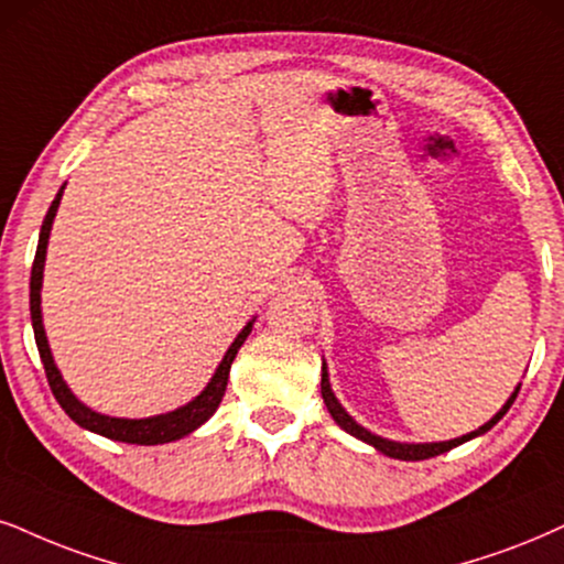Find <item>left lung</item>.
Returning <instances> with one entry per match:
<instances>
[{
  "label": "left lung",
  "mask_w": 564,
  "mask_h": 564,
  "mask_svg": "<svg viewBox=\"0 0 564 564\" xmlns=\"http://www.w3.org/2000/svg\"><path fill=\"white\" fill-rule=\"evenodd\" d=\"M518 392H520V387H516V392L510 394V400L505 402L502 410H499V413L495 415V419L486 421L484 426H478L476 431H470V434L457 436V440H449V442L405 444V442H392V440H384V436L371 434V431L364 429V426H360V423L352 421L350 415H347V410L337 402L335 392H332V387H329V373H326V364L322 366V398H324V405H326V410H329V413H332V419L337 421V426H339V429H345L347 434L356 436V440L366 442V444H371V447H377L379 452H384L387 457H394V460H429V457H436V455H442V452H449L452 447H457V444H463V442L474 440V436H481V434H486V431H489L491 426H495V423H497L499 419H502V415L507 413V410H510V405H512V402H516V398H518Z\"/></svg>",
  "instance_id": "left-lung-1"
}]
</instances>
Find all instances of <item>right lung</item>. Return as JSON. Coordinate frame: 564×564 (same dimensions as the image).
<instances>
[{"instance_id": "1", "label": "right lung", "mask_w": 564, "mask_h": 564, "mask_svg": "<svg viewBox=\"0 0 564 564\" xmlns=\"http://www.w3.org/2000/svg\"><path fill=\"white\" fill-rule=\"evenodd\" d=\"M62 191H65V185L59 187L57 198L52 200V206H48V212L44 217V225H41L36 259H33V269H31V322H33V335H36L41 364H44L48 387H52V394L57 398L62 410H65L69 419L78 423V426L94 431V434L107 436V440L128 442V444H164V442L183 440V436L191 434V431H196L200 423H206L214 413H217L219 402H221V398H225L229 366H232L240 345L246 343L250 329H253V322H248L246 326H242L240 335L235 337L232 345H229V350L225 352V358H221L217 373H214L212 381H208L204 392H200L196 400L187 402V405L172 410V413L154 415V419H112V415H101V413H96V410H90L88 405H83V402L75 398L73 392H69L65 379H62L59 368L52 358V350H48L44 324H41V280H44L48 232H52V221H54V217H57Z\"/></svg>"}]
</instances>
